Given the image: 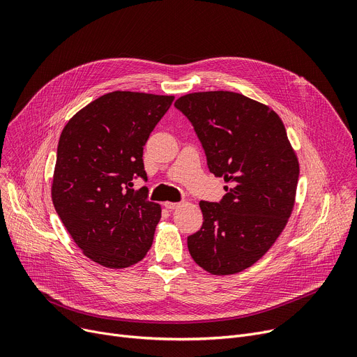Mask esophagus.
Masks as SVG:
<instances>
[{
    "label": "esophagus",
    "mask_w": 357,
    "mask_h": 357,
    "mask_svg": "<svg viewBox=\"0 0 357 357\" xmlns=\"http://www.w3.org/2000/svg\"><path fill=\"white\" fill-rule=\"evenodd\" d=\"M163 205H165L167 210H176L179 205H181V202H169V201H166Z\"/></svg>",
    "instance_id": "obj_1"
}]
</instances>
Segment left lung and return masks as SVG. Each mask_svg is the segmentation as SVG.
Returning <instances> with one entry per match:
<instances>
[{"instance_id": "obj_1", "label": "left lung", "mask_w": 357, "mask_h": 357, "mask_svg": "<svg viewBox=\"0 0 357 357\" xmlns=\"http://www.w3.org/2000/svg\"><path fill=\"white\" fill-rule=\"evenodd\" d=\"M175 107L192 123L210 171L224 178L221 202L199 201L204 222L188 237L195 264L213 275L250 268L284 231L299 162L276 112L231 91L194 92Z\"/></svg>"}]
</instances>
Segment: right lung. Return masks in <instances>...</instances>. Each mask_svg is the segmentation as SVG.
I'll use <instances>...</instances> for the list:
<instances>
[{
    "label": "right lung",
    "mask_w": 357,
    "mask_h": 357,
    "mask_svg": "<svg viewBox=\"0 0 357 357\" xmlns=\"http://www.w3.org/2000/svg\"><path fill=\"white\" fill-rule=\"evenodd\" d=\"M174 100L108 92L62 130L52 201L77 246L101 266L128 268L152 246L162 208L130 186L135 176L146 179L143 146Z\"/></svg>",
    "instance_id": "add662e5"
}]
</instances>
